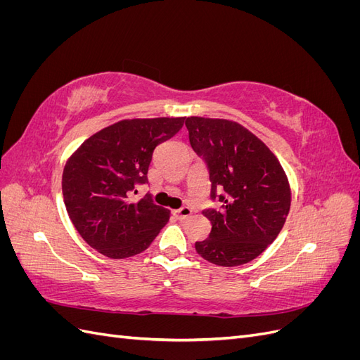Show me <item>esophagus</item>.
<instances>
[{
    "instance_id": "1",
    "label": "esophagus",
    "mask_w": 360,
    "mask_h": 360,
    "mask_svg": "<svg viewBox=\"0 0 360 360\" xmlns=\"http://www.w3.org/2000/svg\"><path fill=\"white\" fill-rule=\"evenodd\" d=\"M191 214H192V209H191V207H188V205H183V207H180L179 210H176V216L179 217L180 221H184Z\"/></svg>"
}]
</instances>
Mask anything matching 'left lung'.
<instances>
[{
	"instance_id": "8db88e82",
	"label": "left lung",
	"mask_w": 360,
	"mask_h": 360,
	"mask_svg": "<svg viewBox=\"0 0 360 360\" xmlns=\"http://www.w3.org/2000/svg\"><path fill=\"white\" fill-rule=\"evenodd\" d=\"M195 153L210 176V200L219 209L202 213L209 238L195 243L207 261L224 267L246 264L274 243L290 212V184L279 160L248 129L230 120L188 117Z\"/></svg>"
}]
</instances>
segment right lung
Instances as JSON below:
<instances>
[{
    "label": "right lung",
    "instance_id": "add662e5",
    "mask_svg": "<svg viewBox=\"0 0 360 360\" xmlns=\"http://www.w3.org/2000/svg\"><path fill=\"white\" fill-rule=\"evenodd\" d=\"M184 120H123L90 136L68 160L61 181L64 204L93 249L115 259L134 257L167 225L169 212L150 193L138 202L130 195L148 183L155 148L176 135Z\"/></svg>",
    "mask_w": 360,
    "mask_h": 360
}]
</instances>
